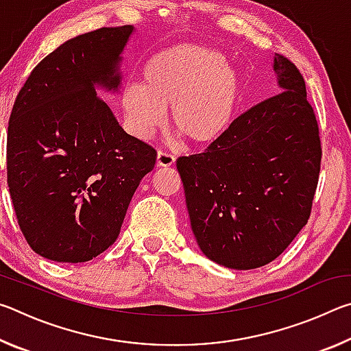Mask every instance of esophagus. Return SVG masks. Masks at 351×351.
<instances>
[{"instance_id":"34e87169","label":"esophagus","mask_w":351,"mask_h":351,"mask_svg":"<svg viewBox=\"0 0 351 351\" xmlns=\"http://www.w3.org/2000/svg\"><path fill=\"white\" fill-rule=\"evenodd\" d=\"M175 159L176 158L171 153L159 150L156 156V167H170V165L175 164Z\"/></svg>"}]
</instances>
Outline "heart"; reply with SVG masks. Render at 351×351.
Listing matches in <instances>:
<instances>
[{"instance_id": "heart-1", "label": "heart", "mask_w": 351, "mask_h": 351, "mask_svg": "<svg viewBox=\"0 0 351 351\" xmlns=\"http://www.w3.org/2000/svg\"><path fill=\"white\" fill-rule=\"evenodd\" d=\"M240 77L218 51L180 45L153 56L142 69V85L122 93L132 132L145 138L164 122L195 145H209L232 125L240 102Z\"/></svg>"}]
</instances>
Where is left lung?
I'll use <instances>...</instances> for the list:
<instances>
[{
	"mask_svg": "<svg viewBox=\"0 0 351 351\" xmlns=\"http://www.w3.org/2000/svg\"><path fill=\"white\" fill-rule=\"evenodd\" d=\"M274 71L282 93L176 161L201 251L226 268L271 263L311 215L322 159L316 114L295 64L276 54Z\"/></svg>",
	"mask_w": 351,
	"mask_h": 351,
	"instance_id": "left-lung-1",
	"label": "left lung"
}]
</instances>
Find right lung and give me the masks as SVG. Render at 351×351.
Masks as SVG:
<instances>
[{
    "instance_id": "1",
    "label": "right lung",
    "mask_w": 351,
    "mask_h": 351,
    "mask_svg": "<svg viewBox=\"0 0 351 351\" xmlns=\"http://www.w3.org/2000/svg\"><path fill=\"white\" fill-rule=\"evenodd\" d=\"M133 26L79 35L46 56L15 99L8 127V186L27 245L82 263L121 232L156 150L127 134L94 85L119 86V54Z\"/></svg>"
}]
</instances>
